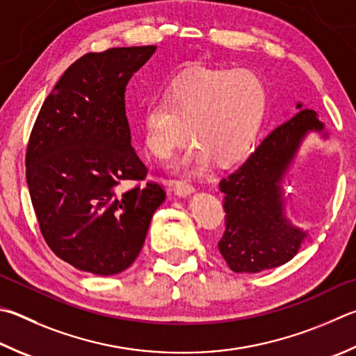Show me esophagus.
Here are the masks:
<instances>
[{"label":"esophagus","mask_w":356,"mask_h":356,"mask_svg":"<svg viewBox=\"0 0 356 356\" xmlns=\"http://www.w3.org/2000/svg\"><path fill=\"white\" fill-rule=\"evenodd\" d=\"M172 188L179 197L191 196L193 193H195V186H193L190 182H186V180H179V182L172 185Z\"/></svg>","instance_id":"esophagus-1"}]
</instances>
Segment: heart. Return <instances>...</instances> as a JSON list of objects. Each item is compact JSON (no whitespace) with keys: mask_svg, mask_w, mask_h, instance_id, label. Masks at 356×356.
<instances>
[{"mask_svg":"<svg viewBox=\"0 0 356 356\" xmlns=\"http://www.w3.org/2000/svg\"><path fill=\"white\" fill-rule=\"evenodd\" d=\"M266 104V87L254 71H196L145 106V146L151 156L166 160L191 135L196 143L177 170H202L213 159L222 166L234 165L254 147Z\"/></svg>","mask_w":356,"mask_h":356,"instance_id":"heart-1","label":"heart"}]
</instances>
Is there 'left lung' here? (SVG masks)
Segmentation results:
<instances>
[{
	"label": "left lung",
	"mask_w": 356,
	"mask_h": 356,
	"mask_svg": "<svg viewBox=\"0 0 356 356\" xmlns=\"http://www.w3.org/2000/svg\"><path fill=\"white\" fill-rule=\"evenodd\" d=\"M293 118L274 129L254 154L219 184L224 193L225 232L218 248L235 273H260L288 263L312 230L286 215L285 185L303 141L309 134L322 140L330 132L318 113L297 102Z\"/></svg>",
	"instance_id": "1"
}]
</instances>
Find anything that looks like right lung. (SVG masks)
<instances>
[{
	"mask_svg": "<svg viewBox=\"0 0 356 356\" xmlns=\"http://www.w3.org/2000/svg\"><path fill=\"white\" fill-rule=\"evenodd\" d=\"M157 47L88 53L67 68L38 112L26 152V180L44 241L79 270L115 275L143 248L166 197L143 180L131 143L126 86Z\"/></svg>",
	"mask_w": 356,
	"mask_h": 356,
	"instance_id": "right-lung-1",
	"label": "right lung"
}]
</instances>
